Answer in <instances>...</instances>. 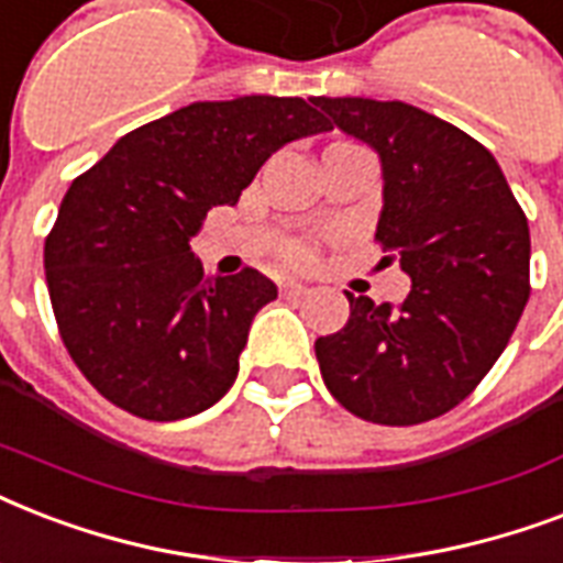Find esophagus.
<instances>
[{"label":"esophagus","mask_w":563,"mask_h":563,"mask_svg":"<svg viewBox=\"0 0 563 563\" xmlns=\"http://www.w3.org/2000/svg\"><path fill=\"white\" fill-rule=\"evenodd\" d=\"M280 291L286 298H303V295H309V286H303V283L298 280H286L280 283Z\"/></svg>","instance_id":"obj_1"}]
</instances>
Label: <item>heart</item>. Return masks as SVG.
<instances>
[{"label": "heart", "mask_w": 563, "mask_h": 563, "mask_svg": "<svg viewBox=\"0 0 563 563\" xmlns=\"http://www.w3.org/2000/svg\"><path fill=\"white\" fill-rule=\"evenodd\" d=\"M283 260L286 263H295V265H307L312 260V247L303 245V242H289V245L280 251Z\"/></svg>", "instance_id": "b5f03b06"}]
</instances>
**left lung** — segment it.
<instances>
[{
    "label": "left lung",
    "instance_id": "1",
    "mask_svg": "<svg viewBox=\"0 0 563 563\" xmlns=\"http://www.w3.org/2000/svg\"><path fill=\"white\" fill-rule=\"evenodd\" d=\"M316 108L383 163L376 242L411 277L394 309L351 300L321 335L324 385L356 418L415 427L444 415L506 351L529 300V221L494 154L406 101L327 99Z\"/></svg>",
    "mask_w": 563,
    "mask_h": 563
}]
</instances>
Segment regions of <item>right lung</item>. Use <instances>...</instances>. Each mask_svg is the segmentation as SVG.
Here are the masks:
<instances>
[{"mask_svg":"<svg viewBox=\"0 0 563 563\" xmlns=\"http://www.w3.org/2000/svg\"><path fill=\"white\" fill-rule=\"evenodd\" d=\"M330 128L291 96L195 101L73 180L43 263L60 339L101 397L136 418L180 420L228 394L277 286L256 268L207 277L189 239L277 148Z\"/></svg>","mask_w":563,"mask_h":563,"instance_id":"right-lung-1","label":"right lung"}]
</instances>
